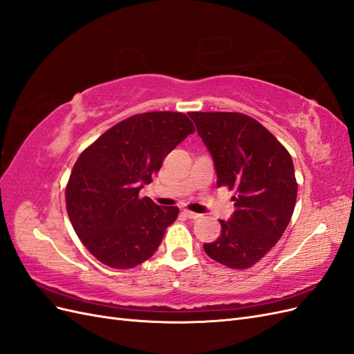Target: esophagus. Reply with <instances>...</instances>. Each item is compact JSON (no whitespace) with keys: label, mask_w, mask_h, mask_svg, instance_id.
Listing matches in <instances>:
<instances>
[{"label":"esophagus","mask_w":354,"mask_h":354,"mask_svg":"<svg viewBox=\"0 0 354 354\" xmlns=\"http://www.w3.org/2000/svg\"><path fill=\"white\" fill-rule=\"evenodd\" d=\"M185 216H186L187 218H192V220H198V218H201V217H202L201 214H198V212H192V211H189V209H185Z\"/></svg>","instance_id":"1"}]
</instances>
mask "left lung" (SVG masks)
<instances>
[{
    "label": "left lung",
    "instance_id": "obj_1",
    "mask_svg": "<svg viewBox=\"0 0 354 354\" xmlns=\"http://www.w3.org/2000/svg\"><path fill=\"white\" fill-rule=\"evenodd\" d=\"M214 160L217 186L234 189V212L203 250L230 269H250L291 221L297 201L292 158L276 137L238 112H190Z\"/></svg>",
    "mask_w": 354,
    "mask_h": 354
}]
</instances>
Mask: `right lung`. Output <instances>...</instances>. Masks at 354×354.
I'll return each mask as SVG.
<instances>
[{
  "instance_id": "add662e5",
  "label": "right lung",
  "mask_w": 354,
  "mask_h": 354,
  "mask_svg": "<svg viewBox=\"0 0 354 354\" xmlns=\"http://www.w3.org/2000/svg\"><path fill=\"white\" fill-rule=\"evenodd\" d=\"M194 131L185 113H140L113 125L80 155L66 186V209L99 261L133 269L155 254L178 208L159 207L138 192Z\"/></svg>"
}]
</instances>
